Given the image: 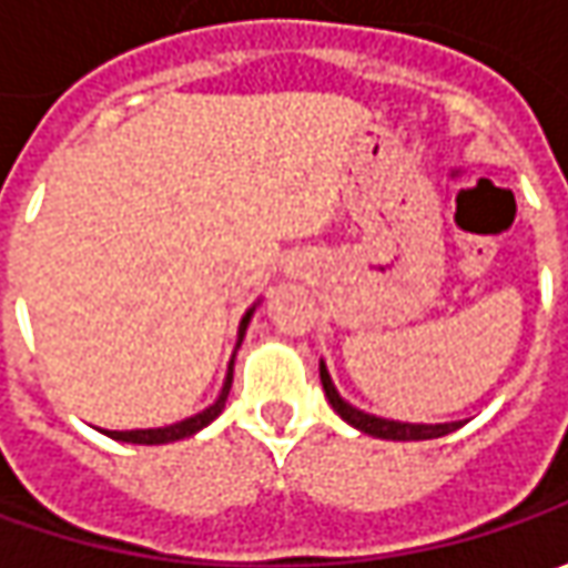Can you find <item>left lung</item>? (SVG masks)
<instances>
[{"label": "left lung", "mask_w": 568, "mask_h": 568, "mask_svg": "<svg viewBox=\"0 0 568 568\" xmlns=\"http://www.w3.org/2000/svg\"><path fill=\"white\" fill-rule=\"evenodd\" d=\"M318 376H322V388H325V398L328 404L338 410L341 420H347L351 426H357L361 433H369L376 439H395V443H414V439H439V436H448L455 433L462 420L455 424H402V420H385V417H376V414H366L361 407L347 404L338 395L335 382L328 376L325 363H318Z\"/></svg>", "instance_id": "obj_1"}]
</instances>
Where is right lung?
Masks as SVG:
<instances>
[{"mask_svg":"<svg viewBox=\"0 0 568 568\" xmlns=\"http://www.w3.org/2000/svg\"><path fill=\"white\" fill-rule=\"evenodd\" d=\"M252 313H255V306L246 310V316L240 322V335H236V347L243 344V335H246V325H250ZM233 357H236V351H233ZM233 357H230L227 366V379H224V388H221V395H217V402L207 404L205 410H199V414H192L186 420H176V424H166V426H151V429H100L103 436H110V439H120V443H135V446H164V443H176V439H186V436H195L199 429H205L221 410H224V402H227L230 395V382H233Z\"/></svg>","mask_w":568,"mask_h":568,"instance_id":"obj_1","label":"right lung"}]
</instances>
